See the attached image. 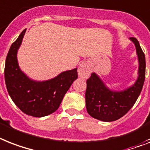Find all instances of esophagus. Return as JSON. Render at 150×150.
<instances>
[{
	"label": "esophagus",
	"instance_id": "obj_1",
	"mask_svg": "<svg viewBox=\"0 0 150 150\" xmlns=\"http://www.w3.org/2000/svg\"><path fill=\"white\" fill-rule=\"evenodd\" d=\"M78 73H79V75L80 77L84 78V79H87L89 76L91 70H90L89 65L86 62L81 63V64L79 65Z\"/></svg>",
	"mask_w": 150,
	"mask_h": 150
}]
</instances>
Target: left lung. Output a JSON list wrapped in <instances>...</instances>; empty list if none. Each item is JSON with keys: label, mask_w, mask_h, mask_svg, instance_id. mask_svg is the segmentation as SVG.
<instances>
[{"label": "left lung", "mask_w": 150, "mask_h": 150, "mask_svg": "<svg viewBox=\"0 0 150 150\" xmlns=\"http://www.w3.org/2000/svg\"><path fill=\"white\" fill-rule=\"evenodd\" d=\"M138 55L139 77L136 83L122 92H113L105 86L96 73L87 80L86 104L92 117L103 122H112L122 117L134 105L140 95L146 76V59L138 40L131 37Z\"/></svg>", "instance_id": "8db88e82"}]
</instances>
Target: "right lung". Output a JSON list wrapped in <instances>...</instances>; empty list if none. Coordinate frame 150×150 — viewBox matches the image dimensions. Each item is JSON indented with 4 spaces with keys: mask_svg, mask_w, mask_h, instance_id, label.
Segmentation results:
<instances>
[{
    "mask_svg": "<svg viewBox=\"0 0 150 150\" xmlns=\"http://www.w3.org/2000/svg\"><path fill=\"white\" fill-rule=\"evenodd\" d=\"M26 29L12 44L6 58L4 79L11 98L27 115L43 117L54 112L73 81L78 78L77 69L64 71L45 81H35L19 69L17 52Z\"/></svg>",
    "mask_w": 150,
    "mask_h": 150,
    "instance_id": "add662e5",
    "label": "right lung"
}]
</instances>
